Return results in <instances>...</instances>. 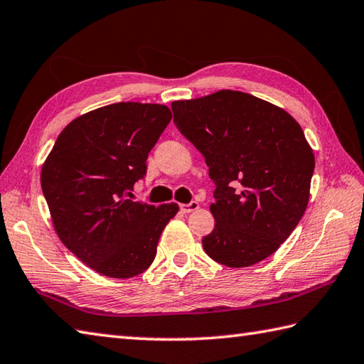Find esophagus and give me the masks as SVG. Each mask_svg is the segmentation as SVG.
I'll return each mask as SVG.
<instances>
[{
  "instance_id": "esophagus-1",
  "label": "esophagus",
  "mask_w": 364,
  "mask_h": 364,
  "mask_svg": "<svg viewBox=\"0 0 364 364\" xmlns=\"http://www.w3.org/2000/svg\"><path fill=\"white\" fill-rule=\"evenodd\" d=\"M198 209H199V203H196V201H191V203H188V204H181V210H182L183 213L195 212V210H198Z\"/></svg>"
}]
</instances>
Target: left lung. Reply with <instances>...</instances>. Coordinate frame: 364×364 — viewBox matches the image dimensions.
<instances>
[{"label": "left lung", "instance_id": "8db88e82", "mask_svg": "<svg viewBox=\"0 0 364 364\" xmlns=\"http://www.w3.org/2000/svg\"><path fill=\"white\" fill-rule=\"evenodd\" d=\"M174 124L204 155L215 183L203 247L226 267L275 253L306 210L314 154L294 117L240 91L171 103Z\"/></svg>", "mask_w": 364, "mask_h": 364}]
</instances>
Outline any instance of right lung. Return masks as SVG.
I'll use <instances>...</instances> for the list:
<instances>
[{"label":"right lung","mask_w":364,"mask_h":364,"mask_svg":"<svg viewBox=\"0 0 364 364\" xmlns=\"http://www.w3.org/2000/svg\"><path fill=\"white\" fill-rule=\"evenodd\" d=\"M171 111L159 103L119 102L73 119L42 166L41 183L55 231L81 262L109 278L149 269L176 203L127 199Z\"/></svg>","instance_id":"right-lung-1"}]
</instances>
